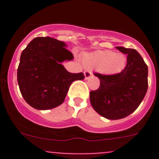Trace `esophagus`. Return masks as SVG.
Returning a JSON list of instances; mask_svg holds the SVG:
<instances>
[{
	"mask_svg": "<svg viewBox=\"0 0 159 159\" xmlns=\"http://www.w3.org/2000/svg\"><path fill=\"white\" fill-rule=\"evenodd\" d=\"M84 78H85L86 80L89 79V78H90L91 76H92V73H91L90 70H84Z\"/></svg>",
	"mask_w": 159,
	"mask_h": 159,
	"instance_id": "34e87169",
	"label": "esophagus"
}]
</instances>
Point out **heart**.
<instances>
[{
    "label": "heart",
    "mask_w": 159,
    "mask_h": 159,
    "mask_svg": "<svg viewBox=\"0 0 159 159\" xmlns=\"http://www.w3.org/2000/svg\"><path fill=\"white\" fill-rule=\"evenodd\" d=\"M84 64L89 68L100 70L106 75H116L124 70L126 57L119 52L97 51L84 55Z\"/></svg>",
    "instance_id": "1"
}]
</instances>
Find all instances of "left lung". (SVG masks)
<instances>
[{"label": "left lung", "instance_id": "obj_1", "mask_svg": "<svg viewBox=\"0 0 159 159\" xmlns=\"http://www.w3.org/2000/svg\"><path fill=\"white\" fill-rule=\"evenodd\" d=\"M127 54V65L119 74L103 75L95 73L100 87L90 92L94 111L104 118L118 120L137 109L148 90V66L136 50L116 47Z\"/></svg>", "mask_w": 159, "mask_h": 159}]
</instances>
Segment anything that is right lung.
<instances>
[{
    "label": "right lung",
    "mask_w": 159,
    "mask_h": 159,
    "mask_svg": "<svg viewBox=\"0 0 159 159\" xmlns=\"http://www.w3.org/2000/svg\"><path fill=\"white\" fill-rule=\"evenodd\" d=\"M65 42L50 37L32 40L21 53L17 68V83L25 102L38 110L61 105L70 85L83 80L84 74L70 73L61 65L73 60Z\"/></svg>",
    "instance_id": "right-lung-1"
}]
</instances>
